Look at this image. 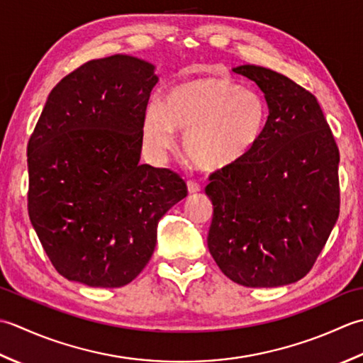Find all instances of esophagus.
<instances>
[{
	"mask_svg": "<svg viewBox=\"0 0 363 363\" xmlns=\"http://www.w3.org/2000/svg\"><path fill=\"white\" fill-rule=\"evenodd\" d=\"M201 184L199 183H196V182H192V180H189L188 182V191H189V194H196V192H201Z\"/></svg>",
	"mask_w": 363,
	"mask_h": 363,
	"instance_id": "1",
	"label": "esophagus"
}]
</instances>
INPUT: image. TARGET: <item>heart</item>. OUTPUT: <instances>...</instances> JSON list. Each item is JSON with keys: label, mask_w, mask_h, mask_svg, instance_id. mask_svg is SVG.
Wrapping results in <instances>:
<instances>
[{"label": "heart", "mask_w": 363, "mask_h": 363, "mask_svg": "<svg viewBox=\"0 0 363 363\" xmlns=\"http://www.w3.org/2000/svg\"><path fill=\"white\" fill-rule=\"evenodd\" d=\"M269 123L263 95L227 77H202L175 86L164 105L149 103L143 138L155 152L174 144V130L184 133V153L202 171L240 164L252 153Z\"/></svg>", "instance_id": "b5f03b06"}]
</instances>
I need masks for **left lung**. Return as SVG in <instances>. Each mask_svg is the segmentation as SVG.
Segmentation results:
<instances>
[{"instance_id":"obj_1","label":"left lung","mask_w":363,"mask_h":363,"mask_svg":"<svg viewBox=\"0 0 363 363\" xmlns=\"http://www.w3.org/2000/svg\"><path fill=\"white\" fill-rule=\"evenodd\" d=\"M233 72L262 89L269 123L246 160L210 177L206 241L233 282L288 285L312 269L338 219V147L313 94L258 65Z\"/></svg>"}]
</instances>
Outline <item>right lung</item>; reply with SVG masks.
<instances>
[{
    "label": "right lung",
    "instance_id": "add662e5",
    "mask_svg": "<svg viewBox=\"0 0 363 363\" xmlns=\"http://www.w3.org/2000/svg\"><path fill=\"white\" fill-rule=\"evenodd\" d=\"M155 65L94 59L50 92L28 143V213L59 274L89 286L136 279L160 219L188 196L179 174L139 164Z\"/></svg>",
    "mask_w": 363,
    "mask_h": 363
}]
</instances>
